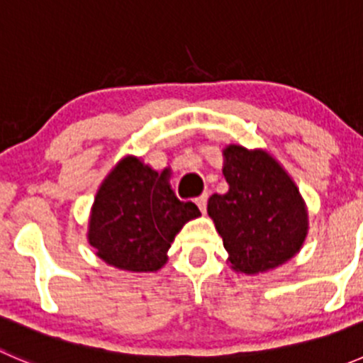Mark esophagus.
Segmentation results:
<instances>
[{
  "instance_id": "esophagus-1",
  "label": "esophagus",
  "mask_w": 363,
  "mask_h": 363,
  "mask_svg": "<svg viewBox=\"0 0 363 363\" xmlns=\"http://www.w3.org/2000/svg\"><path fill=\"white\" fill-rule=\"evenodd\" d=\"M207 199H208V193H202V195L196 196V199H195L196 205H199V208L202 212H205V207H207Z\"/></svg>"
}]
</instances>
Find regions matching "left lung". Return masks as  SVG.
<instances>
[{"label": "left lung", "instance_id": "8db88e82", "mask_svg": "<svg viewBox=\"0 0 363 363\" xmlns=\"http://www.w3.org/2000/svg\"><path fill=\"white\" fill-rule=\"evenodd\" d=\"M228 193L208 199L233 269L256 274L288 262L302 246L307 212L295 182L272 156L240 145L225 149Z\"/></svg>", "mask_w": 363, "mask_h": 363}]
</instances>
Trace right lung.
<instances>
[{"label": "right lung", "mask_w": 363, "mask_h": 363, "mask_svg": "<svg viewBox=\"0 0 363 363\" xmlns=\"http://www.w3.org/2000/svg\"><path fill=\"white\" fill-rule=\"evenodd\" d=\"M199 216L195 203L175 196L164 172L124 158L94 199L89 244L108 265L155 272L167 262L168 247L182 225Z\"/></svg>", "instance_id": "obj_1"}]
</instances>
